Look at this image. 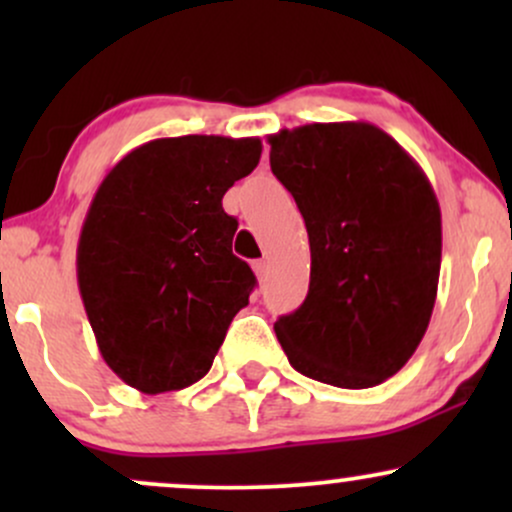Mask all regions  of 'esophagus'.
<instances>
[{"mask_svg":"<svg viewBox=\"0 0 512 512\" xmlns=\"http://www.w3.org/2000/svg\"><path fill=\"white\" fill-rule=\"evenodd\" d=\"M252 269H255L257 279H264V276H267V272H269V264H267V260H255V262H252Z\"/></svg>","mask_w":512,"mask_h":512,"instance_id":"obj_1","label":"esophagus"}]
</instances>
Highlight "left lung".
<instances>
[{"mask_svg": "<svg viewBox=\"0 0 512 512\" xmlns=\"http://www.w3.org/2000/svg\"><path fill=\"white\" fill-rule=\"evenodd\" d=\"M269 166L310 243L303 305L274 322L298 373L363 390L392 378L436 305L440 207L419 163L368 122H315L269 137Z\"/></svg>", "mask_w": 512, "mask_h": 512, "instance_id": "1", "label": "left lung"}]
</instances>
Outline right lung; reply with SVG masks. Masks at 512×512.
<instances>
[{
	"instance_id": "1",
	"label": "right lung",
	"mask_w": 512,
	"mask_h": 512,
	"mask_svg": "<svg viewBox=\"0 0 512 512\" xmlns=\"http://www.w3.org/2000/svg\"><path fill=\"white\" fill-rule=\"evenodd\" d=\"M260 139H154L105 175L76 248V279L103 361L146 395L209 373L255 274L221 199L260 163Z\"/></svg>"
}]
</instances>
